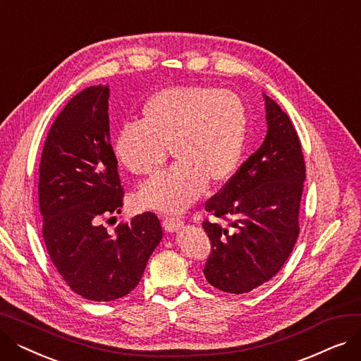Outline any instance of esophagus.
<instances>
[{
	"mask_svg": "<svg viewBox=\"0 0 361 361\" xmlns=\"http://www.w3.org/2000/svg\"><path fill=\"white\" fill-rule=\"evenodd\" d=\"M162 225H164L165 231L174 233V231H178V230L181 228L183 222H181L180 218H173V216H171V218H165V219L162 221Z\"/></svg>",
	"mask_w": 361,
	"mask_h": 361,
	"instance_id": "1",
	"label": "esophagus"
}]
</instances>
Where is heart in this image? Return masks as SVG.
Segmentation results:
<instances>
[{"mask_svg": "<svg viewBox=\"0 0 361 361\" xmlns=\"http://www.w3.org/2000/svg\"><path fill=\"white\" fill-rule=\"evenodd\" d=\"M140 123L121 127L114 155L130 174L152 178L168 159L176 165L142 187L139 202L161 212H181L206 185L228 181L240 164L247 109L237 93L209 86H174L157 92L142 108Z\"/></svg>", "mask_w": 361, "mask_h": 361, "instance_id": "heart-1", "label": "heart"}]
</instances>
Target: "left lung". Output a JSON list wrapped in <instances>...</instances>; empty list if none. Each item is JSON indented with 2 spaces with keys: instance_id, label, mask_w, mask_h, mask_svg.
<instances>
[{
  "instance_id": "8db88e82",
  "label": "left lung",
  "mask_w": 361,
  "mask_h": 361,
  "mask_svg": "<svg viewBox=\"0 0 361 361\" xmlns=\"http://www.w3.org/2000/svg\"><path fill=\"white\" fill-rule=\"evenodd\" d=\"M268 131L262 146L221 192L206 202V212L231 222L209 221L203 228L212 252L203 274L212 287L249 293L275 276L298 238V211L306 180L301 143L291 120L267 94Z\"/></svg>"
}]
</instances>
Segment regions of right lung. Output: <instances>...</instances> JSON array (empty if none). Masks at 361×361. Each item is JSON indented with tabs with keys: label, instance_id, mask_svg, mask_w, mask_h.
<instances>
[{
	"label": "right lung",
	"instance_id": "right-lung-1",
	"mask_svg": "<svg viewBox=\"0 0 361 361\" xmlns=\"http://www.w3.org/2000/svg\"><path fill=\"white\" fill-rule=\"evenodd\" d=\"M108 86L73 97L51 126L39 165L42 234L55 269L86 300L111 301L136 288L162 238L145 212L109 233L102 219L120 214L124 192L109 137Z\"/></svg>",
	"mask_w": 361,
	"mask_h": 361
}]
</instances>
